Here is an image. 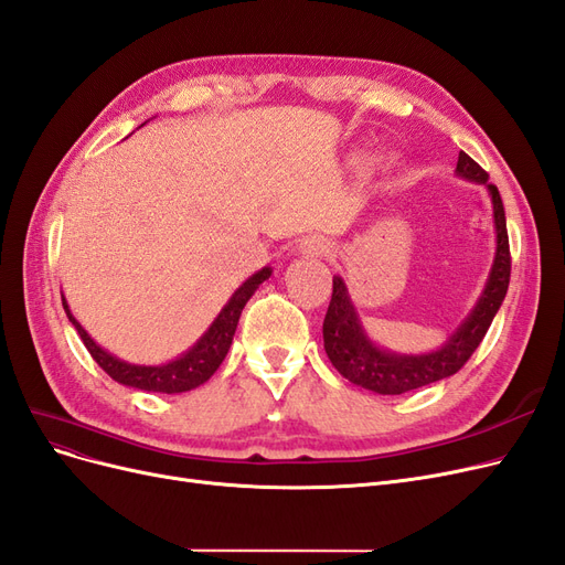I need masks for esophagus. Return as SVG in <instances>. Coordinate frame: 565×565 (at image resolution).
Instances as JSON below:
<instances>
[{
	"label": "esophagus",
	"mask_w": 565,
	"mask_h": 565,
	"mask_svg": "<svg viewBox=\"0 0 565 565\" xmlns=\"http://www.w3.org/2000/svg\"><path fill=\"white\" fill-rule=\"evenodd\" d=\"M299 252H301V255H306V257H327L329 252H332V245H329L324 238L310 236V238L301 241Z\"/></svg>",
	"instance_id": "obj_1"
}]
</instances>
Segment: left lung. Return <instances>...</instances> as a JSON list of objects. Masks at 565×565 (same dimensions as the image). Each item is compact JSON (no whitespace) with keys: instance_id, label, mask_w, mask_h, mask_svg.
Instances as JSON below:
<instances>
[{"instance_id":"8db88e82","label":"left lung","mask_w":565,"mask_h":565,"mask_svg":"<svg viewBox=\"0 0 565 565\" xmlns=\"http://www.w3.org/2000/svg\"><path fill=\"white\" fill-rule=\"evenodd\" d=\"M456 172L465 180L486 184L491 193L498 247L489 282H486L483 295L479 297L468 320L456 329V334L439 350L425 355H395L385 353V350L369 341L355 313V306L348 297V287L337 276L332 301H329L322 324L324 350L343 379L366 387V391H374L379 395H402L460 372L465 362L472 358V353L483 341L486 332H489L498 308L502 306L504 295H508L512 257L500 191L495 184L489 182V172H486L475 159H470L465 151H460Z\"/></svg>"}]
</instances>
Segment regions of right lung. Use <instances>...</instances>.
I'll return each mask as SVG.
<instances>
[{
  "instance_id": "right-lung-1",
  "label": "right lung",
  "mask_w": 565,
  "mask_h": 565,
  "mask_svg": "<svg viewBox=\"0 0 565 565\" xmlns=\"http://www.w3.org/2000/svg\"><path fill=\"white\" fill-rule=\"evenodd\" d=\"M270 278V268H262L259 274H255L252 278H247L233 297L228 299V303L222 308V313L215 318V322L210 324L207 332L199 339V343L193 345L191 350L178 360H172L168 364H157V366H142V364H128L119 358L109 355L107 350H103L97 345L88 334L86 329L74 320V316L70 313V306L63 297V306L65 313L70 318V322L74 324L76 332H79L84 345L88 348L90 358L100 364L105 372L116 381L124 383L130 387H138V391H147V393H186L199 387L201 383H205L212 374L217 372V366L222 364V360L226 358L233 334H236V327L241 320V313L245 303L249 301V297L255 295L257 287Z\"/></svg>"
}]
</instances>
